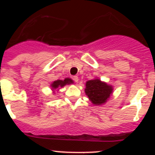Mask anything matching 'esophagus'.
Instances as JSON below:
<instances>
[{"instance_id": "esophagus-1", "label": "esophagus", "mask_w": 155, "mask_h": 155, "mask_svg": "<svg viewBox=\"0 0 155 155\" xmlns=\"http://www.w3.org/2000/svg\"><path fill=\"white\" fill-rule=\"evenodd\" d=\"M73 80H74L76 82H78V81H79V77H78L77 76H73Z\"/></svg>"}]
</instances>
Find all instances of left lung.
Listing matches in <instances>:
<instances>
[{"label":"left lung","instance_id":"obj_1","mask_svg":"<svg viewBox=\"0 0 155 155\" xmlns=\"http://www.w3.org/2000/svg\"><path fill=\"white\" fill-rule=\"evenodd\" d=\"M112 87L100 79L89 80L86 82L85 94L95 105L104 104L112 92Z\"/></svg>","mask_w":155,"mask_h":155}]
</instances>
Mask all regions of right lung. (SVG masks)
<instances>
[{"mask_svg": "<svg viewBox=\"0 0 155 155\" xmlns=\"http://www.w3.org/2000/svg\"><path fill=\"white\" fill-rule=\"evenodd\" d=\"M71 83H73V80L69 79V78H67V79H65L64 80L54 81V82L51 84V87H52V88L56 89L59 87L64 86V85H67V84H71Z\"/></svg>", "mask_w": 155, "mask_h": 155, "instance_id": "1", "label": "right lung"}]
</instances>
